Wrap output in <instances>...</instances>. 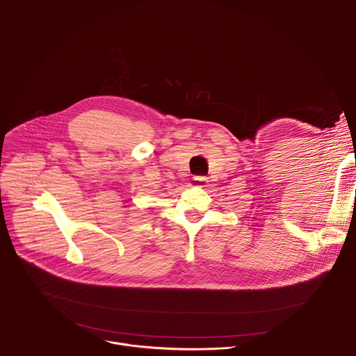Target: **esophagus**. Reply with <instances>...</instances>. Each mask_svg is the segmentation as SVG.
<instances>
[{"label":"esophagus","mask_w":356,"mask_h":356,"mask_svg":"<svg viewBox=\"0 0 356 356\" xmlns=\"http://www.w3.org/2000/svg\"><path fill=\"white\" fill-rule=\"evenodd\" d=\"M204 183H207V177L203 176H195L192 177V181H191V184L195 186V188H203Z\"/></svg>","instance_id":"1"}]
</instances>
